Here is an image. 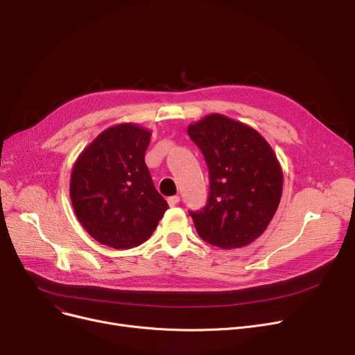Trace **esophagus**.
<instances>
[{
    "mask_svg": "<svg viewBox=\"0 0 355 355\" xmlns=\"http://www.w3.org/2000/svg\"><path fill=\"white\" fill-rule=\"evenodd\" d=\"M166 201H168V204H170V206L173 207V206H177V204L180 202V197H178V196H173V197L168 198Z\"/></svg>",
    "mask_w": 355,
    "mask_h": 355,
    "instance_id": "34e87169",
    "label": "esophagus"
}]
</instances>
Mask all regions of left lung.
Here are the masks:
<instances>
[{
  "label": "left lung",
  "instance_id": "left-lung-1",
  "mask_svg": "<svg viewBox=\"0 0 355 355\" xmlns=\"http://www.w3.org/2000/svg\"><path fill=\"white\" fill-rule=\"evenodd\" d=\"M210 173L207 206L190 213L198 236L220 249L250 245L268 229L282 197L284 173L257 130L221 114L190 123Z\"/></svg>",
  "mask_w": 355,
  "mask_h": 355
}]
</instances>
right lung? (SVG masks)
I'll use <instances>...</instances> for the list:
<instances>
[{"mask_svg":"<svg viewBox=\"0 0 355 355\" xmlns=\"http://www.w3.org/2000/svg\"><path fill=\"white\" fill-rule=\"evenodd\" d=\"M151 135L132 122L110 126L73 165L69 191L74 214L105 246L130 249L144 243L168 209L145 164Z\"/></svg>","mask_w":355,"mask_h":355,"instance_id":"1","label":"right lung"}]
</instances>
